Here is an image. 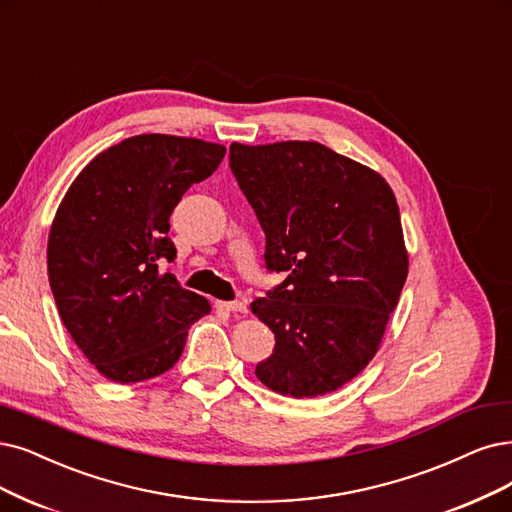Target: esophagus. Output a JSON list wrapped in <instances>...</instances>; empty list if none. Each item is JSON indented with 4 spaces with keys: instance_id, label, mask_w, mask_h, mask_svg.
Instances as JSON below:
<instances>
[{
    "instance_id": "esophagus-1",
    "label": "esophagus",
    "mask_w": 512,
    "mask_h": 512,
    "mask_svg": "<svg viewBox=\"0 0 512 512\" xmlns=\"http://www.w3.org/2000/svg\"><path fill=\"white\" fill-rule=\"evenodd\" d=\"M219 310H225V312H238V314H246L249 312V308H246L244 301H217L215 304Z\"/></svg>"
}]
</instances>
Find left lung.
<instances>
[{"label":"left lung","instance_id":"obj_1","mask_svg":"<svg viewBox=\"0 0 512 512\" xmlns=\"http://www.w3.org/2000/svg\"><path fill=\"white\" fill-rule=\"evenodd\" d=\"M230 168L287 278L251 304L276 346L270 390L312 399L361 373L407 280L399 204L375 170L314 141L230 145Z\"/></svg>","mask_w":512,"mask_h":512}]
</instances>
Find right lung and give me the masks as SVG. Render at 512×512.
Here are the masks:
<instances>
[{
	"label": "right lung",
	"instance_id": "1",
	"mask_svg": "<svg viewBox=\"0 0 512 512\" xmlns=\"http://www.w3.org/2000/svg\"><path fill=\"white\" fill-rule=\"evenodd\" d=\"M225 147L139 135L105 149L78 175L48 238V278L73 342L107 380L132 384L173 367L208 301L162 272L175 206L211 177Z\"/></svg>",
	"mask_w": 512,
	"mask_h": 512
}]
</instances>
